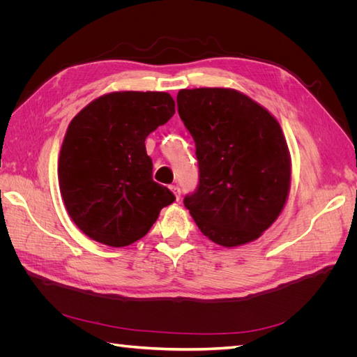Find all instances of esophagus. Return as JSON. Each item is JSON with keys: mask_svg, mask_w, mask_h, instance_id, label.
I'll return each mask as SVG.
<instances>
[{"mask_svg": "<svg viewBox=\"0 0 357 357\" xmlns=\"http://www.w3.org/2000/svg\"><path fill=\"white\" fill-rule=\"evenodd\" d=\"M169 189L174 192V195H176V198L177 199H180V195H181V190H180V188L178 186H176V185H172V186H169Z\"/></svg>", "mask_w": 357, "mask_h": 357, "instance_id": "obj_1", "label": "esophagus"}]
</instances>
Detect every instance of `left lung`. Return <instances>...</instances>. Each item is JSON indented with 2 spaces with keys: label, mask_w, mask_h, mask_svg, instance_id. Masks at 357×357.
Masks as SVG:
<instances>
[{
  "label": "left lung",
  "mask_w": 357,
  "mask_h": 357,
  "mask_svg": "<svg viewBox=\"0 0 357 357\" xmlns=\"http://www.w3.org/2000/svg\"><path fill=\"white\" fill-rule=\"evenodd\" d=\"M180 119L195 142L198 186L185 207L201 232L223 247L250 243L282 213L290 159L278 122L234 89H183Z\"/></svg>",
  "instance_id": "left-lung-1"
}]
</instances>
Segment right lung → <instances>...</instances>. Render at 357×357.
Returning a JSON list of instances; mask_svg holds the SVG:
<instances>
[{
  "label": "right lung",
  "mask_w": 357,
  "mask_h": 357,
  "mask_svg": "<svg viewBox=\"0 0 357 357\" xmlns=\"http://www.w3.org/2000/svg\"><path fill=\"white\" fill-rule=\"evenodd\" d=\"M167 92H113L75 116L61 147L59 188L73 222L92 240L125 247L176 201L153 180L146 138L174 110Z\"/></svg>",
  "instance_id": "right-lung-1"
}]
</instances>
